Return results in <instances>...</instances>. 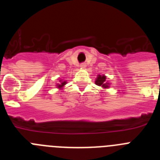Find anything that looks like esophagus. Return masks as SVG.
Returning a JSON list of instances; mask_svg holds the SVG:
<instances>
[{
    "instance_id": "1",
    "label": "esophagus",
    "mask_w": 160,
    "mask_h": 160,
    "mask_svg": "<svg viewBox=\"0 0 160 160\" xmlns=\"http://www.w3.org/2000/svg\"><path fill=\"white\" fill-rule=\"evenodd\" d=\"M86 66H87V64H86L85 62H82L80 64V67L81 68H86Z\"/></svg>"
}]
</instances>
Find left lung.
Instances as JSON below:
<instances>
[{
	"label": "left lung",
	"instance_id": "8db88e82",
	"mask_svg": "<svg viewBox=\"0 0 160 160\" xmlns=\"http://www.w3.org/2000/svg\"><path fill=\"white\" fill-rule=\"evenodd\" d=\"M95 83H96V85H98V86H100V87H107V83H106V77L104 75H102V76L98 75V78L96 79Z\"/></svg>",
	"mask_w": 160,
	"mask_h": 160
}]
</instances>
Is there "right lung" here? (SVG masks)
Listing matches in <instances>:
<instances>
[{
	"label": "right lung",
	"instance_id": "obj_1",
	"mask_svg": "<svg viewBox=\"0 0 160 160\" xmlns=\"http://www.w3.org/2000/svg\"><path fill=\"white\" fill-rule=\"evenodd\" d=\"M65 84H66V82H63L62 83V84H61V85H59L58 87H63V86H64Z\"/></svg>",
	"mask_w": 160,
	"mask_h": 160
}]
</instances>
